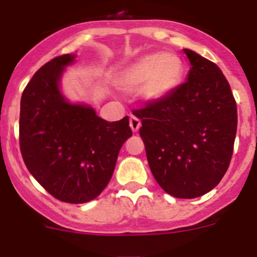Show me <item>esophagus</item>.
Masks as SVG:
<instances>
[{
  "label": "esophagus",
  "instance_id": "obj_1",
  "mask_svg": "<svg viewBox=\"0 0 257 257\" xmlns=\"http://www.w3.org/2000/svg\"><path fill=\"white\" fill-rule=\"evenodd\" d=\"M129 125H131V128H132V131H133V133H137V132L139 131V128H141L142 123H141V120H139V119L137 118V116L132 115L131 119H129Z\"/></svg>",
  "mask_w": 257,
  "mask_h": 257
}]
</instances>
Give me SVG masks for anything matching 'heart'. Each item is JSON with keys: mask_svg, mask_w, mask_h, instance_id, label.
<instances>
[{"mask_svg": "<svg viewBox=\"0 0 257 257\" xmlns=\"http://www.w3.org/2000/svg\"><path fill=\"white\" fill-rule=\"evenodd\" d=\"M183 65L177 55L154 52L139 57L124 68L116 78V84L126 93H137L146 103L156 104L168 98L179 86Z\"/></svg>", "mask_w": 257, "mask_h": 257, "instance_id": "obj_1", "label": "heart"}]
</instances>
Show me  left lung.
Masks as SVG:
<instances>
[{
	"label": "left lung",
	"mask_w": 257,
	"mask_h": 257,
	"mask_svg": "<svg viewBox=\"0 0 257 257\" xmlns=\"http://www.w3.org/2000/svg\"><path fill=\"white\" fill-rule=\"evenodd\" d=\"M187 79L168 98L138 111L152 174L177 198H196L225 176L237 131L230 84L216 64L183 49Z\"/></svg>",
	"instance_id": "left-lung-1"
}]
</instances>
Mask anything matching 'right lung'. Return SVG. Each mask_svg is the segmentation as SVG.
<instances>
[{"label": "right lung", "mask_w": 257, "mask_h": 257, "mask_svg": "<svg viewBox=\"0 0 257 257\" xmlns=\"http://www.w3.org/2000/svg\"><path fill=\"white\" fill-rule=\"evenodd\" d=\"M75 54L57 56L35 73L20 110V148L34 178L57 200L85 203L108 186L119 151L132 137L129 118L106 121L61 90Z\"/></svg>", "instance_id": "add662e5"}]
</instances>
